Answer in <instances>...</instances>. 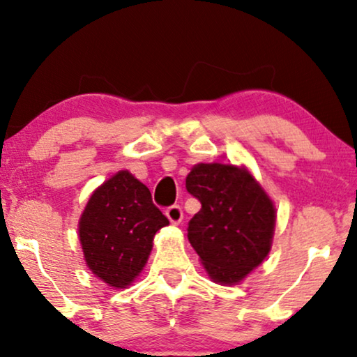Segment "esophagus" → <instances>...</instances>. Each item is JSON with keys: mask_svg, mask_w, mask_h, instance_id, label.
Returning <instances> with one entry per match:
<instances>
[{"mask_svg": "<svg viewBox=\"0 0 357 357\" xmlns=\"http://www.w3.org/2000/svg\"><path fill=\"white\" fill-rule=\"evenodd\" d=\"M165 216L169 218V221L172 224H180L183 219L182 206H178V204H172V206H169L167 209H165Z\"/></svg>", "mask_w": 357, "mask_h": 357, "instance_id": "1", "label": "esophagus"}]
</instances>
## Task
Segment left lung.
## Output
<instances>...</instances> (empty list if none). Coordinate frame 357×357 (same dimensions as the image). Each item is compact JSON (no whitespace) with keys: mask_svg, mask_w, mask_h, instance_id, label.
Segmentation results:
<instances>
[{"mask_svg":"<svg viewBox=\"0 0 357 357\" xmlns=\"http://www.w3.org/2000/svg\"><path fill=\"white\" fill-rule=\"evenodd\" d=\"M187 192L202 203L190 219L188 241L211 280L234 284L265 260L275 231V206L247 170L198 164Z\"/></svg>","mask_w":357,"mask_h":357,"instance_id":"obj_1","label":"left lung"}]
</instances>
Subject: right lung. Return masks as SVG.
<instances>
[{"mask_svg": "<svg viewBox=\"0 0 357 357\" xmlns=\"http://www.w3.org/2000/svg\"><path fill=\"white\" fill-rule=\"evenodd\" d=\"M167 224L149 188L121 170L92 193L81 216L87 266L109 286H128L143 270L155 232Z\"/></svg>", "mask_w": 357, "mask_h": 357, "instance_id": "1", "label": "right lung"}]
</instances>
